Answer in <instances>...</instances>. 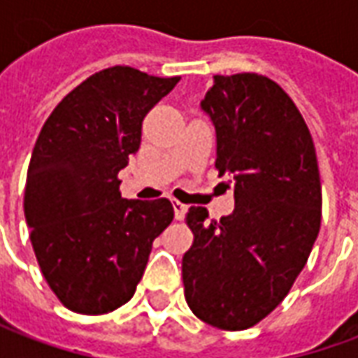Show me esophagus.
Segmentation results:
<instances>
[{
	"mask_svg": "<svg viewBox=\"0 0 358 358\" xmlns=\"http://www.w3.org/2000/svg\"><path fill=\"white\" fill-rule=\"evenodd\" d=\"M172 207H174V217H176V220H182V218L186 217L187 205L180 203L178 199H172Z\"/></svg>",
	"mask_w": 358,
	"mask_h": 358,
	"instance_id": "1",
	"label": "esophagus"
}]
</instances>
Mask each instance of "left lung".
<instances>
[{"instance_id":"left-lung-1","label":"left lung","mask_w":358,"mask_h":358,"mask_svg":"<svg viewBox=\"0 0 358 358\" xmlns=\"http://www.w3.org/2000/svg\"><path fill=\"white\" fill-rule=\"evenodd\" d=\"M201 109L236 207L218 222L205 207L187 210L194 243L182 259L184 295L203 322L248 330L284 301L320 230L315 143L292 97L263 74H217Z\"/></svg>"}]
</instances>
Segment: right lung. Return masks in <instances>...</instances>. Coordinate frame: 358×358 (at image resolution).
I'll return each instance as SVG.
<instances>
[{
  "instance_id": "1",
  "label": "right lung",
  "mask_w": 358,
  "mask_h": 358,
  "mask_svg": "<svg viewBox=\"0 0 358 358\" xmlns=\"http://www.w3.org/2000/svg\"><path fill=\"white\" fill-rule=\"evenodd\" d=\"M180 76L132 66L92 74L53 109L36 140L24 217L45 282L80 315L132 299L151 245L171 224L169 199H124L118 172L140 149L141 122Z\"/></svg>"
}]
</instances>
